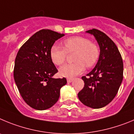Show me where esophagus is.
I'll list each match as a JSON object with an SVG mask.
<instances>
[{
    "instance_id": "34e87169",
    "label": "esophagus",
    "mask_w": 134,
    "mask_h": 134,
    "mask_svg": "<svg viewBox=\"0 0 134 134\" xmlns=\"http://www.w3.org/2000/svg\"><path fill=\"white\" fill-rule=\"evenodd\" d=\"M67 83H71L73 81V79H71V78H67Z\"/></svg>"
}]
</instances>
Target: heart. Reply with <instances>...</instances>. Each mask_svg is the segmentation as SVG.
<instances>
[{
    "label": "heart",
    "instance_id": "b5f03b06",
    "mask_svg": "<svg viewBox=\"0 0 134 134\" xmlns=\"http://www.w3.org/2000/svg\"><path fill=\"white\" fill-rule=\"evenodd\" d=\"M64 48L53 44L50 50V56L54 64L61 65L65 62L67 53H75L74 63L65 64L59 68L62 77L72 78L81 74L86 68H91L96 64L99 57L98 47L83 37H72L63 42Z\"/></svg>",
    "mask_w": 134,
    "mask_h": 134
}]
</instances>
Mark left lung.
Masks as SVG:
<instances>
[{"label": "left lung", "mask_w": 134, "mask_h": 134, "mask_svg": "<svg viewBox=\"0 0 134 134\" xmlns=\"http://www.w3.org/2000/svg\"><path fill=\"white\" fill-rule=\"evenodd\" d=\"M100 49L97 64L91 72L83 76L84 87L78 93L83 104L93 109L109 104L116 96L123 80L124 64L121 54L114 41L102 31L89 30Z\"/></svg>", "instance_id": "left-lung-1"}]
</instances>
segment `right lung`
Wrapping results in <instances>:
<instances>
[{"instance_id": "right-lung-1", "label": "right lung", "mask_w": 134, "mask_h": 134, "mask_svg": "<svg viewBox=\"0 0 134 134\" xmlns=\"http://www.w3.org/2000/svg\"><path fill=\"white\" fill-rule=\"evenodd\" d=\"M63 36L51 30H41L30 37L16 55L14 81L24 101L33 109L51 108L59 98L61 88L67 83L65 77H53L58 71L50 56L51 47Z\"/></svg>"}]
</instances>
